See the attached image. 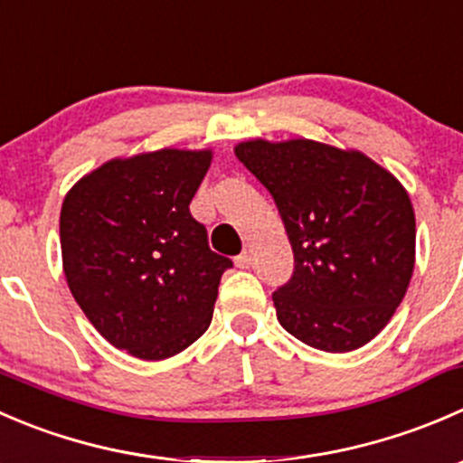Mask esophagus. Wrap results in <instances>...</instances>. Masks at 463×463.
Masks as SVG:
<instances>
[{"label":"esophagus","instance_id":"obj_1","mask_svg":"<svg viewBox=\"0 0 463 463\" xmlns=\"http://www.w3.org/2000/svg\"><path fill=\"white\" fill-rule=\"evenodd\" d=\"M251 260H254V259H251V250H245L241 256H236V265H238V268H242V269L250 268Z\"/></svg>","mask_w":463,"mask_h":463}]
</instances>
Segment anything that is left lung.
<instances>
[{
	"instance_id": "obj_1",
	"label": "left lung",
	"mask_w": 463,
	"mask_h": 463,
	"mask_svg": "<svg viewBox=\"0 0 463 463\" xmlns=\"http://www.w3.org/2000/svg\"><path fill=\"white\" fill-rule=\"evenodd\" d=\"M233 153L274 198L295 251L290 281L272 295L279 324L328 354L372 342L414 272V209L401 182L360 150L313 139H251Z\"/></svg>"
}]
</instances>
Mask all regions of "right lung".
<instances>
[{
  "instance_id": "right-lung-1",
  "label": "right lung",
  "mask_w": 463,
  "mask_h": 463,
  "mask_svg": "<svg viewBox=\"0 0 463 463\" xmlns=\"http://www.w3.org/2000/svg\"><path fill=\"white\" fill-rule=\"evenodd\" d=\"M212 150L162 148L109 159L65 195L67 286L96 331L141 360H164L209 328L232 260L209 250L189 204Z\"/></svg>"
}]
</instances>
